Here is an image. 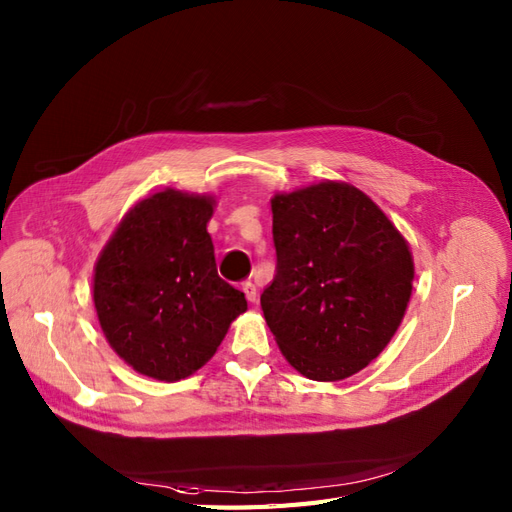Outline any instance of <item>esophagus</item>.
I'll return each mask as SVG.
<instances>
[{
  "instance_id": "34e87169",
  "label": "esophagus",
  "mask_w": 512,
  "mask_h": 512,
  "mask_svg": "<svg viewBox=\"0 0 512 512\" xmlns=\"http://www.w3.org/2000/svg\"><path fill=\"white\" fill-rule=\"evenodd\" d=\"M242 291L246 295V300H249L251 304L257 302V287L251 283V280H246V283H242Z\"/></svg>"
}]
</instances>
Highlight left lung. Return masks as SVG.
<instances>
[{
    "mask_svg": "<svg viewBox=\"0 0 512 512\" xmlns=\"http://www.w3.org/2000/svg\"><path fill=\"white\" fill-rule=\"evenodd\" d=\"M276 276L261 310L280 353L310 381L334 383L383 353L415 280L410 246L349 183L274 193Z\"/></svg>",
    "mask_w": 512,
    "mask_h": 512,
    "instance_id": "obj_1",
    "label": "left lung"
}]
</instances>
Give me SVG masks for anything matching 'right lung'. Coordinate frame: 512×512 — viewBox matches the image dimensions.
I'll return each instance as SVG.
<instances>
[{"mask_svg":"<svg viewBox=\"0 0 512 512\" xmlns=\"http://www.w3.org/2000/svg\"><path fill=\"white\" fill-rule=\"evenodd\" d=\"M212 195L163 189L131 206L93 270L102 332L127 366L176 383L206 366L244 293L219 276L208 221Z\"/></svg>","mask_w":512,"mask_h":512,"instance_id":"right-lung-1","label":"right lung"}]
</instances>
